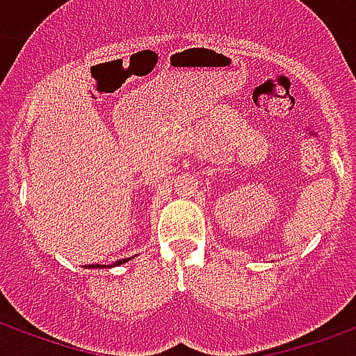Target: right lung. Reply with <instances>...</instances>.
Segmentation results:
<instances>
[{
  "label": "right lung",
  "instance_id": "obj_1",
  "mask_svg": "<svg viewBox=\"0 0 356 356\" xmlns=\"http://www.w3.org/2000/svg\"><path fill=\"white\" fill-rule=\"evenodd\" d=\"M124 261H125V259H124ZM124 261H116V265H118V263H124ZM89 267H99V265H89ZM104 267H106V265H104Z\"/></svg>",
  "mask_w": 356,
  "mask_h": 356
}]
</instances>
